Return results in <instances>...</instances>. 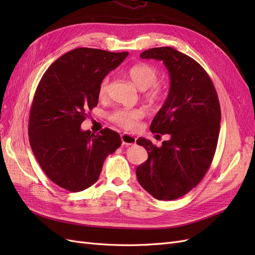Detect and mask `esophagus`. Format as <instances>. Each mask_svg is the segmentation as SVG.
<instances>
[{
	"label": "esophagus",
	"mask_w": 255,
	"mask_h": 255,
	"mask_svg": "<svg viewBox=\"0 0 255 255\" xmlns=\"http://www.w3.org/2000/svg\"><path fill=\"white\" fill-rule=\"evenodd\" d=\"M121 141H122V144H126V145H132V144H135L136 142V138L132 135L129 134H122L121 135Z\"/></svg>",
	"instance_id": "obj_1"
}]
</instances>
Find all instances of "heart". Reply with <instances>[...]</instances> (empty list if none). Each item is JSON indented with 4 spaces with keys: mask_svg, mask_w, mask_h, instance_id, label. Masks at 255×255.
<instances>
[{
    "mask_svg": "<svg viewBox=\"0 0 255 255\" xmlns=\"http://www.w3.org/2000/svg\"><path fill=\"white\" fill-rule=\"evenodd\" d=\"M128 75L129 80L135 86L144 90L143 98L145 101L152 106L158 105L165 97V92L158 85V72L155 68L146 64H138L130 67L128 71ZM110 86V79L105 78L100 83L99 86V97L104 99L107 95ZM143 116V111L140 109L135 110H118L111 115V120L117 125L118 127L133 130L137 128L138 121H139Z\"/></svg>",
    "mask_w": 255,
    "mask_h": 255,
    "instance_id": "heart-1",
    "label": "heart"
}]
</instances>
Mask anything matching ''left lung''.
I'll list each match as a JSON object with an SVG mask.
<instances>
[{
	"label": "left lung",
	"instance_id": "1",
	"mask_svg": "<svg viewBox=\"0 0 255 255\" xmlns=\"http://www.w3.org/2000/svg\"><path fill=\"white\" fill-rule=\"evenodd\" d=\"M143 59L161 60L170 76V89L154 117L152 133L169 134L161 146L138 138L148 159L136 169L141 187L157 200H174L201 182L210 168L221 121L214 84L195 59L170 47L149 49Z\"/></svg>",
	"mask_w": 255,
	"mask_h": 255
}]
</instances>
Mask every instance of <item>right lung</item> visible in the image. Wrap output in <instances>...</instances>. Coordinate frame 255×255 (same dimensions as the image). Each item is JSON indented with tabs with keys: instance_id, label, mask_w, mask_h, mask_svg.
<instances>
[{
	"instance_id": "right-lung-1",
	"label": "right lung",
	"mask_w": 255,
	"mask_h": 255,
	"mask_svg": "<svg viewBox=\"0 0 255 255\" xmlns=\"http://www.w3.org/2000/svg\"><path fill=\"white\" fill-rule=\"evenodd\" d=\"M128 52L79 48L64 54L38 84L28 120L30 148L43 172L72 192L94 185L107 155L121 145L110 128L95 134L81 125L98 105L100 83Z\"/></svg>"
}]
</instances>
